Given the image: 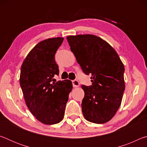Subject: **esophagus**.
<instances>
[{
    "instance_id": "1",
    "label": "esophagus",
    "mask_w": 147,
    "mask_h": 147,
    "mask_svg": "<svg viewBox=\"0 0 147 147\" xmlns=\"http://www.w3.org/2000/svg\"><path fill=\"white\" fill-rule=\"evenodd\" d=\"M73 86L74 88H78V87L80 86V83L78 80H74L73 81Z\"/></svg>"
}]
</instances>
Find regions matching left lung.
<instances>
[{
  "label": "left lung",
  "instance_id": "obj_1",
  "mask_svg": "<svg viewBox=\"0 0 147 147\" xmlns=\"http://www.w3.org/2000/svg\"><path fill=\"white\" fill-rule=\"evenodd\" d=\"M67 39L84 73L91 75L92 85L82 86L84 117L91 123H107L121 106L125 89L123 62L115 49L98 36L77 35Z\"/></svg>",
  "mask_w": 147,
  "mask_h": 147
}]
</instances>
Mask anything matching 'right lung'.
Wrapping results in <instances>:
<instances>
[{
	"label": "right lung",
	"mask_w": 147,
	"mask_h": 147,
	"mask_svg": "<svg viewBox=\"0 0 147 147\" xmlns=\"http://www.w3.org/2000/svg\"><path fill=\"white\" fill-rule=\"evenodd\" d=\"M63 41V38H54L39 42L21 68L20 86L26 106L39 122L48 125L62 121L73 89L69 80L52 82L54 76L59 74L54 56Z\"/></svg>",
	"instance_id": "1"
}]
</instances>
